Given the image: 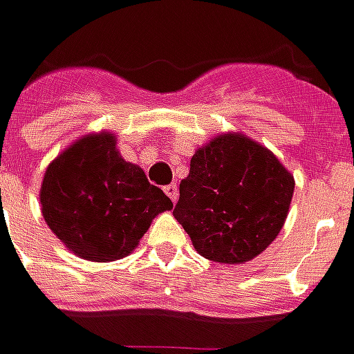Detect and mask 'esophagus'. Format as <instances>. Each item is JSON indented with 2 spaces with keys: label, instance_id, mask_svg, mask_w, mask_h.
Instances as JSON below:
<instances>
[{
  "label": "esophagus",
  "instance_id": "esophagus-1",
  "mask_svg": "<svg viewBox=\"0 0 354 354\" xmlns=\"http://www.w3.org/2000/svg\"><path fill=\"white\" fill-rule=\"evenodd\" d=\"M165 194H167L174 203H176V199H178V186L176 184H168V186H165Z\"/></svg>",
  "mask_w": 354,
  "mask_h": 354
}]
</instances>
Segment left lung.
I'll return each mask as SVG.
<instances>
[{
  "label": "left lung",
  "instance_id": "8db88e82",
  "mask_svg": "<svg viewBox=\"0 0 354 354\" xmlns=\"http://www.w3.org/2000/svg\"><path fill=\"white\" fill-rule=\"evenodd\" d=\"M292 192L295 178L269 149L223 133L189 160L174 217L203 258L244 263L277 238Z\"/></svg>",
  "mask_w": 354,
  "mask_h": 354
}]
</instances>
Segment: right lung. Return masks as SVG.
<instances>
[{"label":"right lung","instance_id":"add662e5","mask_svg":"<svg viewBox=\"0 0 354 354\" xmlns=\"http://www.w3.org/2000/svg\"><path fill=\"white\" fill-rule=\"evenodd\" d=\"M40 203L50 230L88 261L129 256L153 218L172 209L162 189L122 158L108 131L81 137L50 162Z\"/></svg>","mask_w":354,"mask_h":354}]
</instances>
